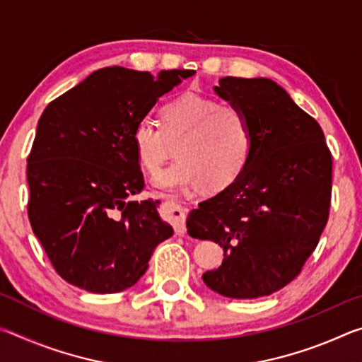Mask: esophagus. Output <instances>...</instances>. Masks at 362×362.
<instances>
[{
	"label": "esophagus",
	"mask_w": 362,
	"mask_h": 362,
	"mask_svg": "<svg viewBox=\"0 0 362 362\" xmlns=\"http://www.w3.org/2000/svg\"><path fill=\"white\" fill-rule=\"evenodd\" d=\"M164 209H166V216L169 218V222L174 225V230L177 235L183 236L187 233V225H185V211H183V207H180L174 201H168L166 204H164Z\"/></svg>",
	"instance_id": "esophagus-1"
}]
</instances>
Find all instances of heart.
Here are the masks:
<instances>
[{
    "mask_svg": "<svg viewBox=\"0 0 362 362\" xmlns=\"http://www.w3.org/2000/svg\"><path fill=\"white\" fill-rule=\"evenodd\" d=\"M159 121L161 129L155 122L140 121L132 144L140 166L155 174L169 156V145L180 142L179 161L155 182L163 192H188L206 182L209 188H223L246 168L252 136L246 116L236 107L187 90L164 103Z\"/></svg>",
    "mask_w": 362,
    "mask_h": 362,
    "instance_id": "1",
    "label": "heart"
}]
</instances>
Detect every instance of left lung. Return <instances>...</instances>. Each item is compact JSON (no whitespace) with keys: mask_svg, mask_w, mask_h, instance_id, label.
I'll list each match as a JSON object with an SVG mask.
<instances>
[{"mask_svg":"<svg viewBox=\"0 0 362 362\" xmlns=\"http://www.w3.org/2000/svg\"><path fill=\"white\" fill-rule=\"evenodd\" d=\"M214 90L246 116L250 156L228 187L199 203L188 235L223 249L203 274L211 291L257 298L297 278L327 223L332 156L321 126L268 78L218 79Z\"/></svg>","mask_w":362,"mask_h":362,"instance_id":"1","label":"left lung"}]
</instances>
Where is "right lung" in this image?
Listing matches in <instances>:
<instances>
[{
    "mask_svg": "<svg viewBox=\"0 0 362 362\" xmlns=\"http://www.w3.org/2000/svg\"><path fill=\"white\" fill-rule=\"evenodd\" d=\"M193 70L100 69L52 100L27 159L28 218L66 283L115 293L144 276L159 243L174 235L145 187L132 132L159 97Z\"/></svg>",
    "mask_w": 362,
    "mask_h": 362,
    "instance_id": "1",
    "label": "right lung"
}]
</instances>
